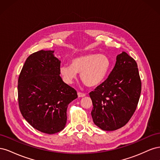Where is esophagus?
I'll return each instance as SVG.
<instances>
[{
    "label": "esophagus",
    "instance_id": "esophagus-1",
    "mask_svg": "<svg viewBox=\"0 0 160 160\" xmlns=\"http://www.w3.org/2000/svg\"><path fill=\"white\" fill-rule=\"evenodd\" d=\"M77 95H78L79 98H83V97L85 96V93H81V92H78V93H77Z\"/></svg>",
    "mask_w": 160,
    "mask_h": 160
}]
</instances>
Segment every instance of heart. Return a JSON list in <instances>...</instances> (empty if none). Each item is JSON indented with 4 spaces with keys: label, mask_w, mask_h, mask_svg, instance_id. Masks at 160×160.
Returning a JSON list of instances; mask_svg holds the SVG:
<instances>
[{
    "label": "heart",
    "mask_w": 160,
    "mask_h": 160,
    "mask_svg": "<svg viewBox=\"0 0 160 160\" xmlns=\"http://www.w3.org/2000/svg\"><path fill=\"white\" fill-rule=\"evenodd\" d=\"M111 67V61L105 55L89 53L77 57L71 61V64L60 67V73L67 83L71 84L81 72L82 81L88 87L98 86L107 76Z\"/></svg>",
    "instance_id": "heart-1"
}]
</instances>
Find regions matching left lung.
Segmentation results:
<instances>
[{"mask_svg": "<svg viewBox=\"0 0 160 160\" xmlns=\"http://www.w3.org/2000/svg\"><path fill=\"white\" fill-rule=\"evenodd\" d=\"M141 91L137 62L127 52H122L117 56L108 79L89 93L94 123L105 131L124 126L137 108Z\"/></svg>", "mask_w": 160, "mask_h": 160, "instance_id": "obj_1", "label": "left lung"}]
</instances>
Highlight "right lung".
<instances>
[{
	"label": "right lung",
	"instance_id": "add662e5",
	"mask_svg": "<svg viewBox=\"0 0 160 160\" xmlns=\"http://www.w3.org/2000/svg\"><path fill=\"white\" fill-rule=\"evenodd\" d=\"M52 51L28 57L18 80V101L23 118L32 128L47 134L61 132L67 122L69 104L76 90L60 77L61 61Z\"/></svg>",
	"mask_w": 160,
	"mask_h": 160
}]
</instances>
